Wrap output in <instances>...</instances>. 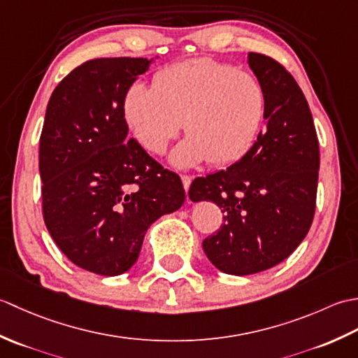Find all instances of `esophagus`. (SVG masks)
Instances as JSON below:
<instances>
[{"label":"esophagus","instance_id":"obj_1","mask_svg":"<svg viewBox=\"0 0 358 358\" xmlns=\"http://www.w3.org/2000/svg\"><path fill=\"white\" fill-rule=\"evenodd\" d=\"M181 183H183V187H185V191H186V194H187L189 186H191V183H192V177H191V175H181Z\"/></svg>","mask_w":358,"mask_h":358}]
</instances>
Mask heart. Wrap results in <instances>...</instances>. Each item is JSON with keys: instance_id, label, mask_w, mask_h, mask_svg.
Returning <instances> with one entry per match:
<instances>
[{"instance_id": "b5f03b06", "label": "heart", "mask_w": 358, "mask_h": 358, "mask_svg": "<svg viewBox=\"0 0 358 358\" xmlns=\"http://www.w3.org/2000/svg\"><path fill=\"white\" fill-rule=\"evenodd\" d=\"M266 109V90L252 73L210 58L166 67L152 87L136 83L124 96L129 129L152 154L164 152L183 123L187 138L171 155L181 167L238 162L260 135Z\"/></svg>"}]
</instances>
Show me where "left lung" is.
Instances as JSON below:
<instances>
[{"label": "left lung", "mask_w": 358, "mask_h": 358, "mask_svg": "<svg viewBox=\"0 0 358 358\" xmlns=\"http://www.w3.org/2000/svg\"><path fill=\"white\" fill-rule=\"evenodd\" d=\"M248 63L268 96L264 131L237 163L195 178L189 189L192 201H212L224 214L203 250L231 275L273 268L299 248L314 220L320 169L313 113L300 86L263 53L249 52Z\"/></svg>", "instance_id": "1"}]
</instances>
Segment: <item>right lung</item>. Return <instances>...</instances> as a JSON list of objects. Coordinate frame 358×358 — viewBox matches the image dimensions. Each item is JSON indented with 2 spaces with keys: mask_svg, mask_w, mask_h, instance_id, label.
Listing matches in <instances>:
<instances>
[{
  "mask_svg": "<svg viewBox=\"0 0 358 358\" xmlns=\"http://www.w3.org/2000/svg\"><path fill=\"white\" fill-rule=\"evenodd\" d=\"M148 58H95L52 92L40 138L43 217L78 268L120 275L140 255L149 226L185 203L175 172L127 140L124 96Z\"/></svg>",
  "mask_w": 358,
  "mask_h": 358,
  "instance_id": "obj_1",
  "label": "right lung"
}]
</instances>
